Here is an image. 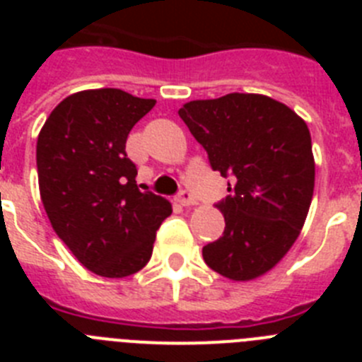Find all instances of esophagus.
Instances as JSON below:
<instances>
[{
  "mask_svg": "<svg viewBox=\"0 0 362 362\" xmlns=\"http://www.w3.org/2000/svg\"><path fill=\"white\" fill-rule=\"evenodd\" d=\"M177 201H179V204H183V206H194V204H196V199H194V196H192L188 190L179 192Z\"/></svg>",
  "mask_w": 362,
  "mask_h": 362,
  "instance_id": "1",
  "label": "esophagus"
}]
</instances>
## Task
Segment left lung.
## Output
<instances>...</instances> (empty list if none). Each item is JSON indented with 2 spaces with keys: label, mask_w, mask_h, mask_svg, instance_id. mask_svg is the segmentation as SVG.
<instances>
[{
  "label": "left lung",
  "mask_w": 362,
  "mask_h": 362,
  "mask_svg": "<svg viewBox=\"0 0 362 362\" xmlns=\"http://www.w3.org/2000/svg\"><path fill=\"white\" fill-rule=\"evenodd\" d=\"M210 165L230 175L217 204L225 232L203 248L204 263L230 281H252L279 263L299 238L315 185L305 119L263 94L196 99L179 108Z\"/></svg>",
  "instance_id": "obj_1"
}]
</instances>
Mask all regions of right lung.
<instances>
[{"mask_svg":"<svg viewBox=\"0 0 362 362\" xmlns=\"http://www.w3.org/2000/svg\"><path fill=\"white\" fill-rule=\"evenodd\" d=\"M156 99L119 88L69 95L37 136L40 196L57 238L74 257L101 277L121 279L152 257L156 230L172 214L161 196L136 183L124 145Z\"/></svg>","mask_w":362,"mask_h":362,"instance_id":"right-lung-1","label":"right lung"}]
</instances>
